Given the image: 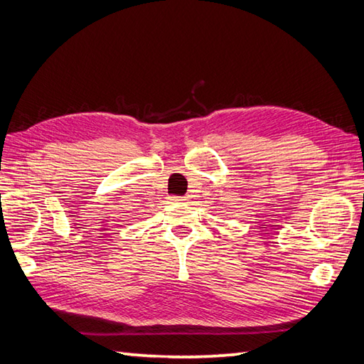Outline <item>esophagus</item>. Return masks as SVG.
<instances>
[{"label": "esophagus", "instance_id": "1", "mask_svg": "<svg viewBox=\"0 0 364 364\" xmlns=\"http://www.w3.org/2000/svg\"><path fill=\"white\" fill-rule=\"evenodd\" d=\"M191 197L190 196H183V197H171V200H174V202H186V200H190Z\"/></svg>", "mask_w": 364, "mask_h": 364}]
</instances>
